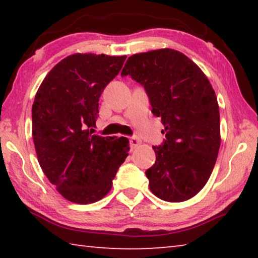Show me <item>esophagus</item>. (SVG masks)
Returning <instances> with one entry per match:
<instances>
[{
  "mask_svg": "<svg viewBox=\"0 0 258 258\" xmlns=\"http://www.w3.org/2000/svg\"><path fill=\"white\" fill-rule=\"evenodd\" d=\"M130 145H131V148L134 149V148H137L138 146L141 145V140H139L137 137L130 138Z\"/></svg>",
  "mask_w": 258,
  "mask_h": 258,
  "instance_id": "1",
  "label": "esophagus"
}]
</instances>
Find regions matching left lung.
<instances>
[{"label":"left lung","mask_w":258,"mask_h":258,"mask_svg":"<svg viewBox=\"0 0 258 258\" xmlns=\"http://www.w3.org/2000/svg\"><path fill=\"white\" fill-rule=\"evenodd\" d=\"M145 87L161 117L163 145L154 147L147 169L149 187L161 200L181 203L198 194L213 172L220 150V110L215 91L194 61L172 49L131 55L121 71Z\"/></svg>","instance_id":"left-lung-1"}]
</instances>
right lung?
<instances>
[{
    "mask_svg": "<svg viewBox=\"0 0 258 258\" xmlns=\"http://www.w3.org/2000/svg\"><path fill=\"white\" fill-rule=\"evenodd\" d=\"M126 55L75 53L43 80L32 109L33 140L42 171L63 198L92 204L111 189L128 156V140L93 134L99 98Z\"/></svg>",
    "mask_w": 258,
    "mask_h": 258,
    "instance_id": "obj_1",
    "label": "right lung"
}]
</instances>
